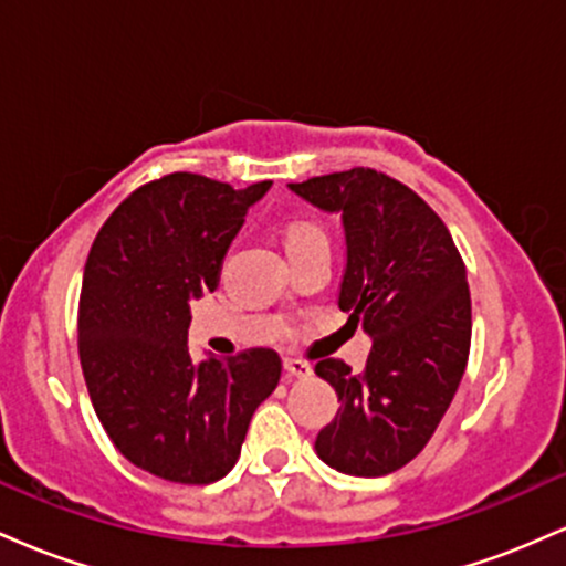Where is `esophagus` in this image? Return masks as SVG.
I'll use <instances>...</instances> for the list:
<instances>
[{"mask_svg":"<svg viewBox=\"0 0 566 566\" xmlns=\"http://www.w3.org/2000/svg\"><path fill=\"white\" fill-rule=\"evenodd\" d=\"M284 373L290 375V378H311L314 375V367L308 365V361H301V359H284Z\"/></svg>","mask_w":566,"mask_h":566,"instance_id":"obj_1","label":"esophagus"}]
</instances>
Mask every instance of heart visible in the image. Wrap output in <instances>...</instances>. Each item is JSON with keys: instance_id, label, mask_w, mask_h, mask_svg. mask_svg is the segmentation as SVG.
Wrapping results in <instances>:
<instances>
[{"instance_id": "b5f03b06", "label": "heart", "mask_w": 566, "mask_h": 566, "mask_svg": "<svg viewBox=\"0 0 566 566\" xmlns=\"http://www.w3.org/2000/svg\"><path fill=\"white\" fill-rule=\"evenodd\" d=\"M319 229H316L314 223H305V220H295V223L287 226V233H284V239H287V247L303 242V239H311V237H319Z\"/></svg>"}]
</instances>
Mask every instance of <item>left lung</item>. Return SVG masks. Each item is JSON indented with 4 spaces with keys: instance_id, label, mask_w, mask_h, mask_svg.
Returning a JSON list of instances; mask_svg holds the SVG:
<instances>
[{
    "instance_id": "obj_1",
    "label": "left lung",
    "mask_w": 566,
    "mask_h": 566,
    "mask_svg": "<svg viewBox=\"0 0 566 566\" xmlns=\"http://www.w3.org/2000/svg\"><path fill=\"white\" fill-rule=\"evenodd\" d=\"M290 188L343 216L348 263L337 305L373 335L361 375L343 359L316 361L340 401L316 452L350 476H386L423 452L465 373L471 292L463 258L444 220L373 167Z\"/></svg>"
}]
</instances>
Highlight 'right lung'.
I'll return each instance as SVG.
<instances>
[{"label": "right lung", "mask_w": 566, "mask_h": 566, "mask_svg": "<svg viewBox=\"0 0 566 566\" xmlns=\"http://www.w3.org/2000/svg\"><path fill=\"white\" fill-rule=\"evenodd\" d=\"M269 186L161 175L129 193L90 247L80 297L90 401L116 450L167 482L223 479L282 375L271 348L201 365L188 354L191 301L218 287L226 252Z\"/></svg>", "instance_id": "add662e5"}]
</instances>
